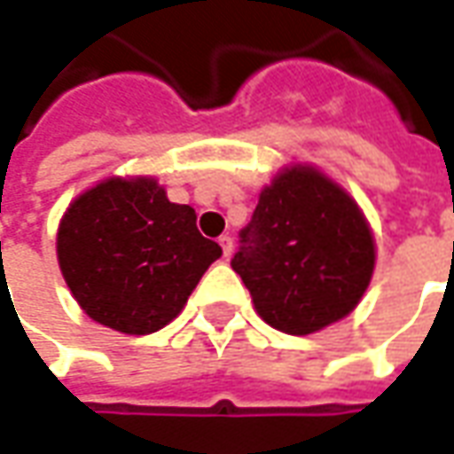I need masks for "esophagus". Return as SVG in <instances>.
I'll list each match as a JSON object with an SVG mask.
<instances>
[{
	"label": "esophagus",
	"instance_id": "34e87169",
	"mask_svg": "<svg viewBox=\"0 0 454 454\" xmlns=\"http://www.w3.org/2000/svg\"><path fill=\"white\" fill-rule=\"evenodd\" d=\"M218 243H221V248H223V258H231V255H233V239H231V236H221Z\"/></svg>",
	"mask_w": 454,
	"mask_h": 454
}]
</instances>
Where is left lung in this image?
<instances>
[{
	"label": "left lung",
	"mask_w": 454,
	"mask_h": 454,
	"mask_svg": "<svg viewBox=\"0 0 454 454\" xmlns=\"http://www.w3.org/2000/svg\"><path fill=\"white\" fill-rule=\"evenodd\" d=\"M270 328L310 335L356 310L375 268L368 218L316 166L280 168L231 261Z\"/></svg>",
	"instance_id": "8db88e82"
}]
</instances>
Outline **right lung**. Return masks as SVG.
I'll return each instance as SVG.
<instances>
[{"mask_svg":"<svg viewBox=\"0 0 454 454\" xmlns=\"http://www.w3.org/2000/svg\"><path fill=\"white\" fill-rule=\"evenodd\" d=\"M57 258L86 316L149 335L184 310L221 246L203 239L196 211L168 201L153 176H109L64 211Z\"/></svg>","mask_w":454,"mask_h":454,"instance_id":"right-lung-1","label":"right lung"}]
</instances>
